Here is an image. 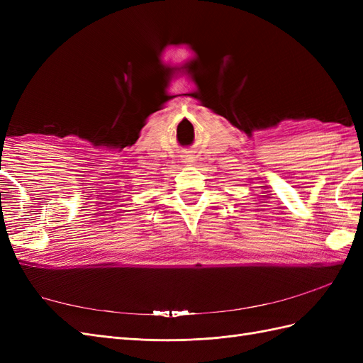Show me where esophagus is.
Returning a JSON list of instances; mask_svg holds the SVG:
<instances>
[{
	"label": "esophagus",
	"instance_id": "obj_1",
	"mask_svg": "<svg viewBox=\"0 0 363 363\" xmlns=\"http://www.w3.org/2000/svg\"><path fill=\"white\" fill-rule=\"evenodd\" d=\"M194 162H195V156H194V155H189V152H186V155L183 156V163L192 164Z\"/></svg>",
	"mask_w": 363,
	"mask_h": 363
}]
</instances>
